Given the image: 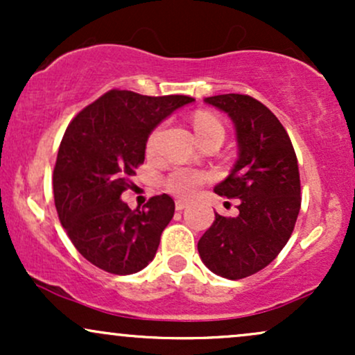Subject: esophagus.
<instances>
[{"mask_svg":"<svg viewBox=\"0 0 355 355\" xmlns=\"http://www.w3.org/2000/svg\"><path fill=\"white\" fill-rule=\"evenodd\" d=\"M187 205H189V202H187V200H177V202H175V209H177V210L187 209Z\"/></svg>","mask_w":355,"mask_h":355,"instance_id":"34e87169","label":"esophagus"}]
</instances>
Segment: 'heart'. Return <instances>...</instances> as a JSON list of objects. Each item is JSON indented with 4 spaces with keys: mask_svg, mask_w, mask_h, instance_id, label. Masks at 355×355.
I'll list each match as a JSON object with an SVG mask.
<instances>
[{
    "mask_svg": "<svg viewBox=\"0 0 355 355\" xmlns=\"http://www.w3.org/2000/svg\"><path fill=\"white\" fill-rule=\"evenodd\" d=\"M193 128L197 137H207V135H222L223 137V125L220 123L214 115L205 112H197L193 115ZM162 130L164 125H158L157 128L150 133L148 140H146V150L148 153H155L158 148L162 138ZM209 180V175L200 172V170L189 168V166H177L172 172L165 177V189L170 193L177 195V197L189 198L191 195L197 193V190Z\"/></svg>",
    "mask_w": 355,
    "mask_h": 355,
    "instance_id": "b5f03b06",
    "label": "heart"
}]
</instances>
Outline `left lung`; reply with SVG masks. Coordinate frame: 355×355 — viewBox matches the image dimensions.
I'll use <instances>...</instances> for the list:
<instances>
[{
    "mask_svg": "<svg viewBox=\"0 0 355 355\" xmlns=\"http://www.w3.org/2000/svg\"><path fill=\"white\" fill-rule=\"evenodd\" d=\"M205 103L225 112L237 132L239 158L215 193L239 198V215L215 214L198 254L214 274L245 279L266 268L294 232L302 202L295 150L279 118L259 100L227 93Z\"/></svg>",
    "mask_w": 355,
    "mask_h": 355,
    "instance_id": "obj_1",
    "label": "left lung"
}]
</instances>
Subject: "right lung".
<instances>
[{
    "label": "right lung",
    "instance_id": "obj_1",
    "mask_svg": "<svg viewBox=\"0 0 355 355\" xmlns=\"http://www.w3.org/2000/svg\"><path fill=\"white\" fill-rule=\"evenodd\" d=\"M191 101L110 89L68 125L53 170L55 207L76 250L101 270L135 274L157 254L173 218V198L155 195L144 209L132 210L120 197L144 164L152 130Z\"/></svg>",
    "mask_w": 355,
    "mask_h": 355
}]
</instances>
